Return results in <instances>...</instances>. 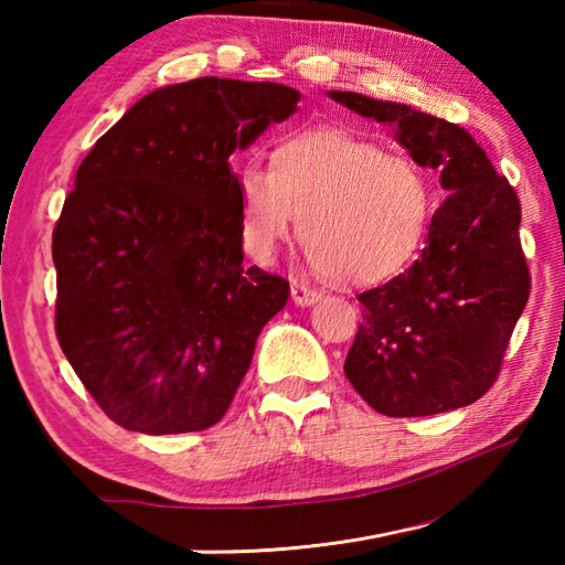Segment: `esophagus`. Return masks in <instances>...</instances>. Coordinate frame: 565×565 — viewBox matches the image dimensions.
Here are the masks:
<instances>
[{"mask_svg": "<svg viewBox=\"0 0 565 565\" xmlns=\"http://www.w3.org/2000/svg\"><path fill=\"white\" fill-rule=\"evenodd\" d=\"M321 296H323V291L317 289V286H311L309 281L294 279V284H291V299L299 303V306H309L313 301H319Z\"/></svg>", "mask_w": 565, "mask_h": 565, "instance_id": "esophagus-1", "label": "esophagus"}]
</instances>
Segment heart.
<instances>
[{"label":"heart","mask_w":565,"mask_h":565,"mask_svg":"<svg viewBox=\"0 0 565 565\" xmlns=\"http://www.w3.org/2000/svg\"><path fill=\"white\" fill-rule=\"evenodd\" d=\"M436 186L424 164L343 131H299L238 171V234L269 264L299 216V238L333 279L374 284L424 246Z\"/></svg>","instance_id":"obj_1"}]
</instances>
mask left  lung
Segmentation results:
<instances>
[{"instance_id":"8db88e82","label":"left lung","mask_w":565,"mask_h":565,"mask_svg":"<svg viewBox=\"0 0 565 565\" xmlns=\"http://www.w3.org/2000/svg\"><path fill=\"white\" fill-rule=\"evenodd\" d=\"M331 99L394 124L401 147L441 171L448 191L414 266L359 294L363 321L343 363L347 379L394 418L473 404L499 379L531 294L519 194L456 124L356 92H331Z\"/></svg>"}]
</instances>
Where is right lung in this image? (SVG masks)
<instances>
[{"label":"right lung","instance_id":"obj_1","mask_svg":"<svg viewBox=\"0 0 565 565\" xmlns=\"http://www.w3.org/2000/svg\"><path fill=\"white\" fill-rule=\"evenodd\" d=\"M274 82L202 76L147 94L94 145L52 234L56 341L114 424L222 420L289 281L244 266L228 157L296 111Z\"/></svg>","mask_w":565,"mask_h":565}]
</instances>
